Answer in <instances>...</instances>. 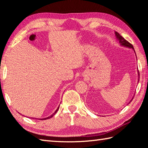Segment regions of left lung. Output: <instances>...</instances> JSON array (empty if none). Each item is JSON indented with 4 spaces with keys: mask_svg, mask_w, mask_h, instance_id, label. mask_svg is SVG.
<instances>
[{
    "mask_svg": "<svg viewBox=\"0 0 148 148\" xmlns=\"http://www.w3.org/2000/svg\"><path fill=\"white\" fill-rule=\"evenodd\" d=\"M115 34H116V38L118 39V40H119V43H120L122 46H125V47H128V48H132V49L134 50L133 45H132V44H130L128 41H127V40L126 39H125L123 38V37L120 35V34H119V33H118L117 32H115ZM134 51H135V50H134ZM135 53H136V52H135ZM138 74H139V76L140 75V74H139V71H138ZM138 81H139V79L138 80ZM132 99H133V98H132ZM132 100H130L129 103H130V102H132Z\"/></svg>",
    "mask_w": 148,
    "mask_h": 148,
    "instance_id": "obj_1",
    "label": "left lung"
}]
</instances>
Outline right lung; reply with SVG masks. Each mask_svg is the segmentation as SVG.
<instances>
[{
	"instance_id": "right-lung-1",
	"label": "right lung",
	"mask_w": 148,
	"mask_h": 148,
	"mask_svg": "<svg viewBox=\"0 0 148 148\" xmlns=\"http://www.w3.org/2000/svg\"><path fill=\"white\" fill-rule=\"evenodd\" d=\"M60 107V106H59ZM59 107H58V108H57V109H56V111H55V112L54 113H53V114H51V116H49V117H48V118H44V119H41V120H42H42H43V119H49V118H52L53 117V116H54L55 114H56V112H57V111H58V109H59Z\"/></svg>"
}]
</instances>
